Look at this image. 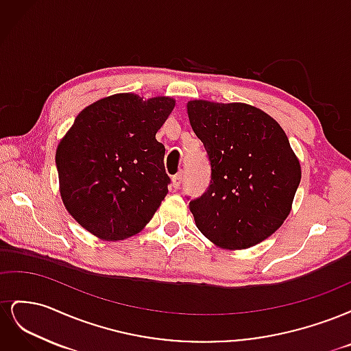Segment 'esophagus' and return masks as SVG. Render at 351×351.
<instances>
[{
  "label": "esophagus",
  "mask_w": 351,
  "mask_h": 351,
  "mask_svg": "<svg viewBox=\"0 0 351 351\" xmlns=\"http://www.w3.org/2000/svg\"><path fill=\"white\" fill-rule=\"evenodd\" d=\"M182 183H183V174H182V173L176 174V176L173 177V180H171V187H173L174 190H178L180 186H182Z\"/></svg>",
  "instance_id": "esophagus-1"
}]
</instances>
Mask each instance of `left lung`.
<instances>
[{
  "instance_id": "obj_1",
  "label": "left lung",
  "mask_w": 351,
  "mask_h": 351,
  "mask_svg": "<svg viewBox=\"0 0 351 351\" xmlns=\"http://www.w3.org/2000/svg\"><path fill=\"white\" fill-rule=\"evenodd\" d=\"M210 161V184L189 204L199 231L218 247L249 249L289 217L302 167L271 115L243 102H187Z\"/></svg>"
}]
</instances>
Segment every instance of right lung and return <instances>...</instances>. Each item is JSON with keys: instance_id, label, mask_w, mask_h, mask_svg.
Segmentation results:
<instances>
[{"instance_id": "1", "label": "right lung", "mask_w": 351, "mask_h": 351, "mask_svg": "<svg viewBox=\"0 0 351 351\" xmlns=\"http://www.w3.org/2000/svg\"><path fill=\"white\" fill-rule=\"evenodd\" d=\"M176 99L115 93L84 108L60 141L56 164L69 214L90 234H137L168 193L165 147L155 136Z\"/></svg>"}]
</instances>
